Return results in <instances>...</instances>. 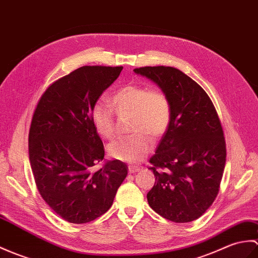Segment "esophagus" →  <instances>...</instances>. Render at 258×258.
<instances>
[{
	"label": "esophagus",
	"instance_id": "obj_1",
	"mask_svg": "<svg viewBox=\"0 0 258 258\" xmlns=\"http://www.w3.org/2000/svg\"><path fill=\"white\" fill-rule=\"evenodd\" d=\"M139 170H140V167H139V166H133V165L128 166V171H130L131 173H134V172L139 171Z\"/></svg>",
	"mask_w": 258,
	"mask_h": 258
}]
</instances>
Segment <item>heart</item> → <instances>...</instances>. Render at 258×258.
Masks as SVG:
<instances>
[{
  "label": "heart",
  "mask_w": 258,
  "mask_h": 258,
  "mask_svg": "<svg viewBox=\"0 0 258 258\" xmlns=\"http://www.w3.org/2000/svg\"><path fill=\"white\" fill-rule=\"evenodd\" d=\"M110 103L113 110L118 113H133L131 131L135 133L110 144L109 153L113 158L125 163H140L153 146V139L149 134L159 139L169 128L172 110L168 95L160 89L127 83L112 94ZM91 121L102 139H114L116 130L109 105L101 101L94 103Z\"/></svg>",
  "instance_id": "1"
}]
</instances>
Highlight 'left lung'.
Wrapping results in <instances>:
<instances>
[{
  "mask_svg": "<svg viewBox=\"0 0 258 258\" xmlns=\"http://www.w3.org/2000/svg\"><path fill=\"white\" fill-rule=\"evenodd\" d=\"M168 95L171 123L149 159L156 181L148 205L176 223L195 221L217 198L222 180L226 145L217 110L198 83L172 67L134 69Z\"/></svg>",
  "mask_w": 258,
  "mask_h": 258,
  "instance_id": "left-lung-1",
  "label": "left lung"
}]
</instances>
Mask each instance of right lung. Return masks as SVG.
I'll list each match as a JSON object with an SVG mask.
<instances>
[{
  "instance_id": "obj_1",
  "label": "right lung",
  "mask_w": 258,
  "mask_h": 258,
  "mask_svg": "<svg viewBox=\"0 0 258 258\" xmlns=\"http://www.w3.org/2000/svg\"><path fill=\"white\" fill-rule=\"evenodd\" d=\"M123 67L83 66L52 82L35 107L28 152L41 198L69 223L83 224L111 208L127 175L121 160L107 161L91 121L99 97Z\"/></svg>"
}]
</instances>
